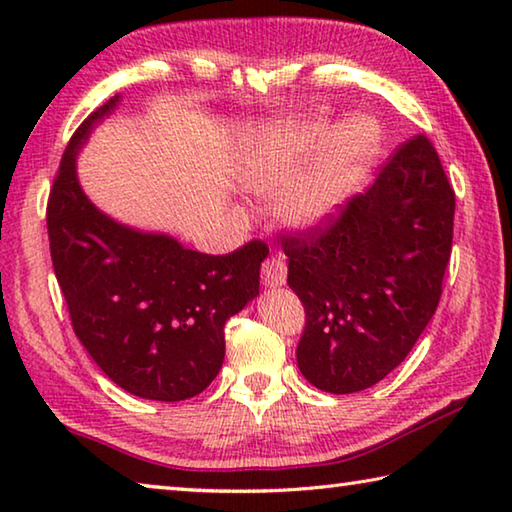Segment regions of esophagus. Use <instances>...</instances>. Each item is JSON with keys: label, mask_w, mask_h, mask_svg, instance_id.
<instances>
[{"label": "esophagus", "mask_w": 512, "mask_h": 512, "mask_svg": "<svg viewBox=\"0 0 512 512\" xmlns=\"http://www.w3.org/2000/svg\"><path fill=\"white\" fill-rule=\"evenodd\" d=\"M262 280L266 287H282L287 282V264L280 255L266 257V262L262 264Z\"/></svg>", "instance_id": "obj_1"}]
</instances>
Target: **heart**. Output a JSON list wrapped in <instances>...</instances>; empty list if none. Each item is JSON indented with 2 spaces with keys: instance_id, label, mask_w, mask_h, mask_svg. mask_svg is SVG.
<instances>
[{
  "instance_id": "heart-1",
  "label": "heart",
  "mask_w": 512,
  "mask_h": 512,
  "mask_svg": "<svg viewBox=\"0 0 512 512\" xmlns=\"http://www.w3.org/2000/svg\"><path fill=\"white\" fill-rule=\"evenodd\" d=\"M379 144L381 128L368 115L345 119L339 128L329 117L314 115L266 133L246 155L241 183L255 194H273L287 184L277 194V214L291 228L311 230L339 212L375 162ZM316 152L321 153L317 162L297 179Z\"/></svg>"
}]
</instances>
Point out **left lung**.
<instances>
[{
    "label": "left lung",
    "instance_id": "8db88e82",
    "mask_svg": "<svg viewBox=\"0 0 512 512\" xmlns=\"http://www.w3.org/2000/svg\"><path fill=\"white\" fill-rule=\"evenodd\" d=\"M454 207L436 149L415 135L339 214L282 237L307 314L296 359L309 384L366 391L406 359L443 293Z\"/></svg>",
    "mask_w": 512,
    "mask_h": 512
}]
</instances>
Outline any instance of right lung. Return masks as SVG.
<instances>
[{"label": "right lung", "instance_id": "1", "mask_svg": "<svg viewBox=\"0 0 512 512\" xmlns=\"http://www.w3.org/2000/svg\"><path fill=\"white\" fill-rule=\"evenodd\" d=\"M119 94L76 128L51 187V262L72 327L97 366L142 400L180 402L203 393L225 357L223 327L259 296L268 250L248 241L205 255L160 232H142L94 207L76 155Z\"/></svg>", "mask_w": 512, "mask_h": 512}]
</instances>
